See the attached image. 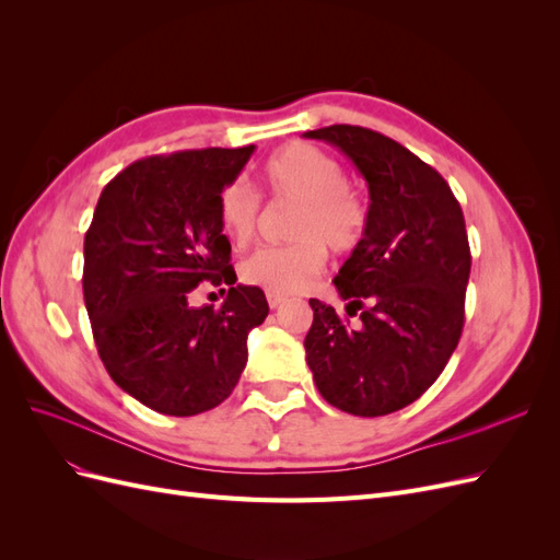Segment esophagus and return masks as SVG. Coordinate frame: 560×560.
Segmentation results:
<instances>
[{"label":"esophagus","mask_w":560,"mask_h":560,"mask_svg":"<svg viewBox=\"0 0 560 560\" xmlns=\"http://www.w3.org/2000/svg\"><path fill=\"white\" fill-rule=\"evenodd\" d=\"M266 299H268V306L273 308V311H276V308H280L282 303H284V296H282V294H270V292H268V294H266Z\"/></svg>","instance_id":"1"}]
</instances>
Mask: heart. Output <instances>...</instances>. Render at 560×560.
Listing matches in <instances>:
<instances>
[{"mask_svg": "<svg viewBox=\"0 0 560 560\" xmlns=\"http://www.w3.org/2000/svg\"><path fill=\"white\" fill-rule=\"evenodd\" d=\"M261 177L270 198L294 206L287 222L292 243L249 254L241 264V278L270 294H294L322 273L327 249L350 254L362 245L369 210L346 184L341 163L313 144L278 149L264 163ZM217 217L231 243L245 247L257 235L261 198L245 179H233L217 198Z\"/></svg>", "mask_w": 560, "mask_h": 560, "instance_id": "obj_1", "label": "heart"}]
</instances>
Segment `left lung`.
<instances>
[{
  "label": "left lung",
  "mask_w": 560,
  "mask_h": 560,
  "mask_svg": "<svg viewBox=\"0 0 560 560\" xmlns=\"http://www.w3.org/2000/svg\"><path fill=\"white\" fill-rule=\"evenodd\" d=\"M303 138L341 149L371 200L364 241L334 278L360 325L311 299L303 346L313 381L346 413H395L439 378L460 341L471 268L460 202L434 167L376 130L329 126Z\"/></svg>",
  "instance_id": "obj_1"
}]
</instances>
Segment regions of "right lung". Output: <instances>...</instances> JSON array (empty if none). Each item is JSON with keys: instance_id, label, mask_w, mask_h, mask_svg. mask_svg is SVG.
I'll list each match as a JSON object with an SVG mask.
<instances>
[{"instance_id": "right-lung-1", "label": "right lung", "mask_w": 560, "mask_h": 560, "mask_svg": "<svg viewBox=\"0 0 560 560\" xmlns=\"http://www.w3.org/2000/svg\"><path fill=\"white\" fill-rule=\"evenodd\" d=\"M254 144L130 163L100 194L83 241V301L112 381L163 416L222 404L247 364V334L268 315L259 287L235 284L217 198ZM230 284L223 308L194 310L200 281ZM226 292V290H222Z\"/></svg>"}]
</instances>
